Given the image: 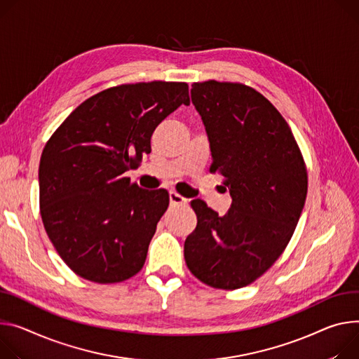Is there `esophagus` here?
<instances>
[{
  "instance_id": "esophagus-1",
  "label": "esophagus",
  "mask_w": 359,
  "mask_h": 359,
  "mask_svg": "<svg viewBox=\"0 0 359 359\" xmlns=\"http://www.w3.org/2000/svg\"><path fill=\"white\" fill-rule=\"evenodd\" d=\"M169 198H170V203L172 205H186L187 199L183 198L182 194H179L177 191H170L169 193Z\"/></svg>"
}]
</instances>
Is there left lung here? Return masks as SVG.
Here are the masks:
<instances>
[{"mask_svg": "<svg viewBox=\"0 0 359 359\" xmlns=\"http://www.w3.org/2000/svg\"><path fill=\"white\" fill-rule=\"evenodd\" d=\"M232 206L219 216L191 201L198 224L184 242L189 271L216 289H239L262 276L283 253L301 217L308 173L282 114L255 88L208 80L191 84Z\"/></svg>", "mask_w": 359, "mask_h": 359, "instance_id": "8db88e82", "label": "left lung"}]
</instances>
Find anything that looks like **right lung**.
Here are the masks:
<instances>
[{
    "mask_svg": "<svg viewBox=\"0 0 359 359\" xmlns=\"http://www.w3.org/2000/svg\"><path fill=\"white\" fill-rule=\"evenodd\" d=\"M182 104H190L187 83L110 87L83 102L46 143L40 213L76 275L118 283L142 271L169 193L147 191L123 175L151 151L154 128Z\"/></svg>",
    "mask_w": 359,
    "mask_h": 359,
    "instance_id": "obj_1",
    "label": "right lung"
}]
</instances>
